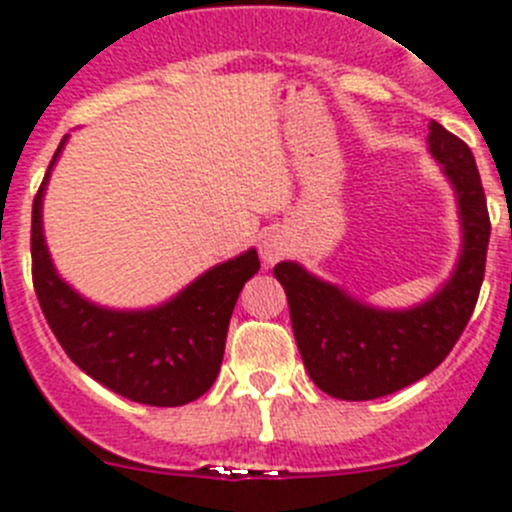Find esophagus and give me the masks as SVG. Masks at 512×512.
I'll list each match as a JSON object with an SVG mask.
<instances>
[{
  "label": "esophagus",
  "mask_w": 512,
  "mask_h": 512,
  "mask_svg": "<svg viewBox=\"0 0 512 512\" xmlns=\"http://www.w3.org/2000/svg\"><path fill=\"white\" fill-rule=\"evenodd\" d=\"M288 255V242L280 232L265 234L260 240V257L267 262V265H275L278 260Z\"/></svg>",
  "instance_id": "1"
}]
</instances>
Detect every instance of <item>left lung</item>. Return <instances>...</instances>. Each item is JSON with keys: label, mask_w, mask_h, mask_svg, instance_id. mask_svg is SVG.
I'll use <instances>...</instances> for the list:
<instances>
[{"label": "left lung", "mask_w": 512, "mask_h": 512, "mask_svg": "<svg viewBox=\"0 0 512 512\" xmlns=\"http://www.w3.org/2000/svg\"><path fill=\"white\" fill-rule=\"evenodd\" d=\"M429 154L457 194L462 250L442 290L409 310H381L310 275L298 262H278L295 343L310 379L328 396L366 401L394 394L432 374L465 331L485 278L490 217L470 146L437 121Z\"/></svg>", "instance_id": "8db88e82"}]
</instances>
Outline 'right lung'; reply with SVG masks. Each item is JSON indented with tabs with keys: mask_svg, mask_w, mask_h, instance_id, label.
I'll return each instance as SVG.
<instances>
[{
	"mask_svg": "<svg viewBox=\"0 0 512 512\" xmlns=\"http://www.w3.org/2000/svg\"><path fill=\"white\" fill-rule=\"evenodd\" d=\"M65 141L68 136L32 204V283L47 326L70 361L105 389L148 407L189 404L217 379L234 303L260 270L257 252L212 267L159 308L111 310L90 303L57 275L42 232V197Z\"/></svg>",
	"mask_w": 512,
	"mask_h": 512,
	"instance_id": "add662e5",
	"label": "right lung"
}]
</instances>
